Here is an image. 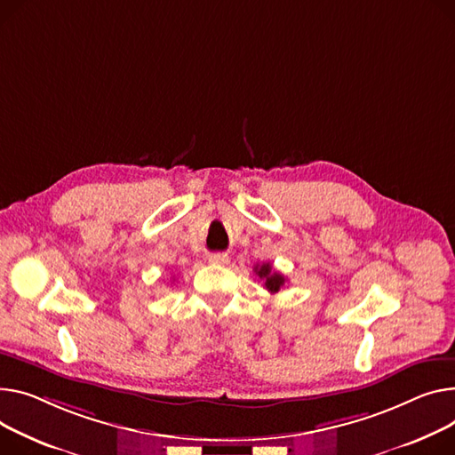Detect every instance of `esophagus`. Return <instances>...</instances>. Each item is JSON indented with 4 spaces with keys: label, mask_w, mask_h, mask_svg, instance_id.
I'll use <instances>...</instances> for the list:
<instances>
[{
    "label": "esophagus",
    "mask_w": 455,
    "mask_h": 455,
    "mask_svg": "<svg viewBox=\"0 0 455 455\" xmlns=\"http://www.w3.org/2000/svg\"><path fill=\"white\" fill-rule=\"evenodd\" d=\"M208 261L212 265H227L228 263V256L223 254V252H214V254L208 256Z\"/></svg>",
    "instance_id": "esophagus-1"
}]
</instances>
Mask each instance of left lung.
I'll return each mask as SVG.
<instances>
[{"label":"left lung","instance_id":"8db88e82","mask_svg":"<svg viewBox=\"0 0 455 455\" xmlns=\"http://www.w3.org/2000/svg\"><path fill=\"white\" fill-rule=\"evenodd\" d=\"M254 272L256 275L265 280V289L270 292V294H276L283 283H285V276L280 275V272L272 270V265L270 263H263V265H256L254 267Z\"/></svg>","mask_w":455,"mask_h":455}]
</instances>
